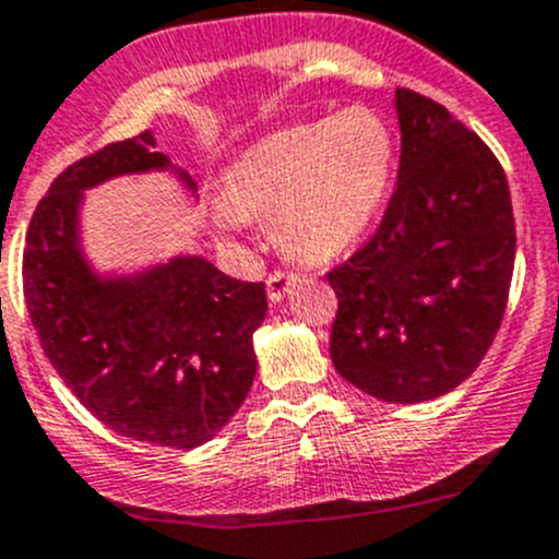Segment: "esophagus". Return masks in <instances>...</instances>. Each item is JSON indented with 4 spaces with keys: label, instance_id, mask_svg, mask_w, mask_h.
Listing matches in <instances>:
<instances>
[{
    "label": "esophagus",
    "instance_id": "1",
    "mask_svg": "<svg viewBox=\"0 0 559 559\" xmlns=\"http://www.w3.org/2000/svg\"><path fill=\"white\" fill-rule=\"evenodd\" d=\"M296 280H299V276L288 274V271H274V274L265 280V288H269L271 305H280V301L285 299V294H288V290L296 285Z\"/></svg>",
    "mask_w": 559,
    "mask_h": 559
}]
</instances>
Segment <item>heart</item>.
Instances as JSON below:
<instances>
[{
	"instance_id": "obj_1",
	"label": "heart",
	"mask_w": 559,
	"mask_h": 559,
	"mask_svg": "<svg viewBox=\"0 0 559 559\" xmlns=\"http://www.w3.org/2000/svg\"><path fill=\"white\" fill-rule=\"evenodd\" d=\"M392 126L370 106L288 126L241 151L222 180L214 222L222 233L247 230L271 216L285 252L323 263L368 233L395 175Z\"/></svg>"
}]
</instances>
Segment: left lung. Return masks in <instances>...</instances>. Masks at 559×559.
<instances>
[{
    "label": "left lung",
    "instance_id": "1",
    "mask_svg": "<svg viewBox=\"0 0 559 559\" xmlns=\"http://www.w3.org/2000/svg\"><path fill=\"white\" fill-rule=\"evenodd\" d=\"M397 189L365 249L329 271L332 365L386 403H425L475 373L513 276L502 167L442 104L397 90Z\"/></svg>",
    "mask_w": 559,
    "mask_h": 559
}]
</instances>
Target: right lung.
<instances>
[{
  "mask_svg": "<svg viewBox=\"0 0 559 559\" xmlns=\"http://www.w3.org/2000/svg\"><path fill=\"white\" fill-rule=\"evenodd\" d=\"M153 173L197 203V183L156 153L153 131L68 167L29 222L24 299L49 362L87 412L136 442L191 450L211 442L249 395L252 334L269 301L263 283L233 280L194 252L109 271L90 260L87 191Z\"/></svg>",
  "mask_w": 559,
  "mask_h": 559,
  "instance_id": "obj_1",
  "label": "right lung"
}]
</instances>
